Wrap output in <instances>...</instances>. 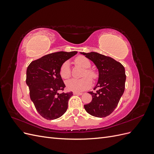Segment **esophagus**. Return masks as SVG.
<instances>
[{"label": "esophagus", "instance_id": "esophagus-1", "mask_svg": "<svg viewBox=\"0 0 154 154\" xmlns=\"http://www.w3.org/2000/svg\"><path fill=\"white\" fill-rule=\"evenodd\" d=\"M83 94L82 92H74L73 94L74 95H82Z\"/></svg>", "mask_w": 154, "mask_h": 154}]
</instances>
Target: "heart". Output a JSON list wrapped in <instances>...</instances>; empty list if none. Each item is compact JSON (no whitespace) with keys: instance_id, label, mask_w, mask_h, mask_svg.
Segmentation results:
<instances>
[{"instance_id":"obj_1","label":"heart","mask_w":154,"mask_h":154,"mask_svg":"<svg viewBox=\"0 0 154 154\" xmlns=\"http://www.w3.org/2000/svg\"><path fill=\"white\" fill-rule=\"evenodd\" d=\"M75 62L78 66L85 69V72L83 76H88L92 79H95L97 77L96 73L91 69H88L91 67V62L89 60L83 56H79L74 59ZM60 74L63 79H67L71 76V69L70 63L68 61L64 62L60 67ZM92 85L91 79L85 76L81 79H71L66 82V87L67 89L74 92H81L88 89Z\"/></svg>"}]
</instances>
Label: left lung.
<instances>
[{"label":"left lung","mask_w":154,"mask_h":154,"mask_svg":"<svg viewBox=\"0 0 154 154\" xmlns=\"http://www.w3.org/2000/svg\"><path fill=\"white\" fill-rule=\"evenodd\" d=\"M93 62L98 69V81L91 103L84 105L87 112L95 117L104 118L115 110L125 91L126 74L123 65L109 57L95 52L80 53Z\"/></svg>","instance_id":"1"}]
</instances>
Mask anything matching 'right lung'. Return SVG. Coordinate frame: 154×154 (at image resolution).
<instances>
[{"label": "right lung", "mask_w": 154, "mask_h": 154, "mask_svg": "<svg viewBox=\"0 0 154 154\" xmlns=\"http://www.w3.org/2000/svg\"><path fill=\"white\" fill-rule=\"evenodd\" d=\"M77 53H51L34 60L27 67L26 84L29 88L30 98L37 112L45 119H57L67 109L69 100L73 94L72 92L58 93L66 87L60 69L64 62Z\"/></svg>", "instance_id": "right-lung-1"}]
</instances>
